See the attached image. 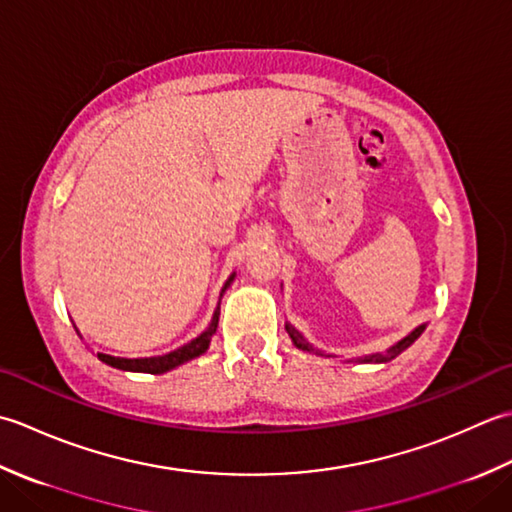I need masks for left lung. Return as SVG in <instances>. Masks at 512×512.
I'll list each match as a JSON object with an SVG mask.
<instances>
[{"instance_id": "8db88e82", "label": "left lung", "mask_w": 512, "mask_h": 512, "mask_svg": "<svg viewBox=\"0 0 512 512\" xmlns=\"http://www.w3.org/2000/svg\"><path fill=\"white\" fill-rule=\"evenodd\" d=\"M285 329H287V333H289L291 342H294L298 349H302V351H311V353H314V351H316V353H320L318 349L311 347V344H309L305 338H302V333H300L296 327H291L289 322L285 325ZM424 329H426V325L415 327V329L409 333V336L402 338L398 344H393V347H391L387 353H373V356H364V360H362V362H389V360H393L395 356H400V353H402L404 349H409L411 344H413L417 338L422 336V331H424ZM320 356H322V353H320Z\"/></svg>"}]
</instances>
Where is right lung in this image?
I'll use <instances>...</instances> for the list:
<instances>
[{"instance_id":"1","label":"right lung","mask_w":512,"mask_h":512,"mask_svg":"<svg viewBox=\"0 0 512 512\" xmlns=\"http://www.w3.org/2000/svg\"><path fill=\"white\" fill-rule=\"evenodd\" d=\"M232 280H234V274L229 276L223 291L229 287V283H232ZM218 316H221V307H216L210 327H207L201 333V336L190 340L187 344H183V347H179V349L165 353V356H156V358H114V356H108V353H97V356H99L101 362H106V364H110V367L121 369V371L154 373V375L156 373H165V371H170L174 367H179V364H183L187 360L198 358V356H201V353L207 351V347H210V340H212V336L216 333V327H218Z\"/></svg>"}]
</instances>
